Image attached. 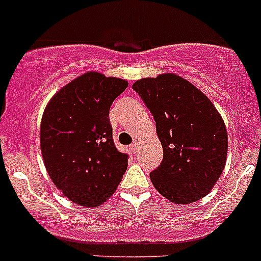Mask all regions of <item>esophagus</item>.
Returning <instances> with one entry per match:
<instances>
[{
	"instance_id": "1",
	"label": "esophagus",
	"mask_w": 261,
	"mask_h": 261,
	"mask_svg": "<svg viewBox=\"0 0 261 261\" xmlns=\"http://www.w3.org/2000/svg\"><path fill=\"white\" fill-rule=\"evenodd\" d=\"M129 149H130V151H132L133 154H137V142H133V144L129 146Z\"/></svg>"
}]
</instances>
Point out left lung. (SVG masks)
Wrapping results in <instances>:
<instances>
[{
    "instance_id": "left-lung-1",
    "label": "left lung",
    "mask_w": 261,
    "mask_h": 261,
    "mask_svg": "<svg viewBox=\"0 0 261 261\" xmlns=\"http://www.w3.org/2000/svg\"><path fill=\"white\" fill-rule=\"evenodd\" d=\"M133 90L153 115L163 147L161 165L150 172L155 190L175 204L208 195L227 155L222 117L197 87L176 74L144 78Z\"/></svg>"
}]
</instances>
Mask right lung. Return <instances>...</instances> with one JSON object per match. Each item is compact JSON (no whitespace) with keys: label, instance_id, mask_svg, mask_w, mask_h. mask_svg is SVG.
I'll return each mask as SVG.
<instances>
[{"label":"right lung","instance_id":"obj_1","mask_svg":"<svg viewBox=\"0 0 261 261\" xmlns=\"http://www.w3.org/2000/svg\"><path fill=\"white\" fill-rule=\"evenodd\" d=\"M128 87L120 78L89 71L50 99L40 126L41 155L50 179L81 206L103 204L128 167L116 149L110 108Z\"/></svg>","mask_w":261,"mask_h":261}]
</instances>
